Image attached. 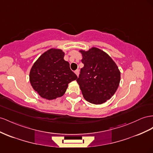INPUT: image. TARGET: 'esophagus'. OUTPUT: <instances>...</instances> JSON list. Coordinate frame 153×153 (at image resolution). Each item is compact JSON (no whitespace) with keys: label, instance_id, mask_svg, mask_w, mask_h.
Here are the masks:
<instances>
[{"label":"esophagus","instance_id":"obj_1","mask_svg":"<svg viewBox=\"0 0 153 153\" xmlns=\"http://www.w3.org/2000/svg\"><path fill=\"white\" fill-rule=\"evenodd\" d=\"M75 73L76 74L77 76H78V75H79V70H78V69H76V71H75Z\"/></svg>","mask_w":153,"mask_h":153}]
</instances>
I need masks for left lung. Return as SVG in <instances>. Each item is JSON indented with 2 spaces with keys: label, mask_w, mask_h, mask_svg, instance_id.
<instances>
[{
  "label": "left lung",
  "mask_w": 153,
  "mask_h": 153,
  "mask_svg": "<svg viewBox=\"0 0 153 153\" xmlns=\"http://www.w3.org/2000/svg\"><path fill=\"white\" fill-rule=\"evenodd\" d=\"M81 68L77 82L84 98L94 104H102L109 100L117 90L120 72L113 59L97 48L80 50Z\"/></svg>",
  "instance_id": "1"
}]
</instances>
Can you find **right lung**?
<instances>
[{"mask_svg": "<svg viewBox=\"0 0 153 153\" xmlns=\"http://www.w3.org/2000/svg\"><path fill=\"white\" fill-rule=\"evenodd\" d=\"M64 56V53L61 49H50L32 66L30 83L41 97L53 100L62 97L66 91L68 84L77 78Z\"/></svg>", "mask_w": 153, "mask_h": 153, "instance_id": "right-lung-1", "label": "right lung"}]
</instances>
